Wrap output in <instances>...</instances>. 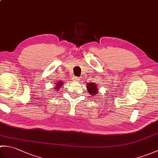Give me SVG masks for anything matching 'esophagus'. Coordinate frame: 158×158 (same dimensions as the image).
Segmentation results:
<instances>
[{
  "mask_svg": "<svg viewBox=\"0 0 158 158\" xmlns=\"http://www.w3.org/2000/svg\"><path fill=\"white\" fill-rule=\"evenodd\" d=\"M73 79H74V81H79L80 80V78H79V77H74Z\"/></svg>",
  "mask_w": 158,
  "mask_h": 158,
  "instance_id": "obj_1",
  "label": "esophagus"
}]
</instances>
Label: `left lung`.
Masks as SVG:
<instances>
[{
	"instance_id": "obj_1",
	"label": "left lung",
	"mask_w": 158,
	"mask_h": 158,
	"mask_svg": "<svg viewBox=\"0 0 158 158\" xmlns=\"http://www.w3.org/2000/svg\"><path fill=\"white\" fill-rule=\"evenodd\" d=\"M87 89H88V93L90 95L92 96V97L96 96L98 93L99 90L98 89V87H97V85L94 82L89 83L87 84Z\"/></svg>"
}]
</instances>
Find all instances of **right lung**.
I'll use <instances>...</instances> for the list:
<instances>
[{
	"label": "right lung",
	"mask_w": 158,
	"mask_h": 158,
	"mask_svg": "<svg viewBox=\"0 0 158 158\" xmlns=\"http://www.w3.org/2000/svg\"><path fill=\"white\" fill-rule=\"evenodd\" d=\"M64 82V81H58V83H56L55 87H54V89H56V91H58V90L60 89V88H62V86H63Z\"/></svg>",
	"instance_id": "1"
}]
</instances>
